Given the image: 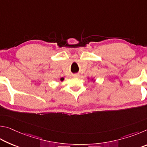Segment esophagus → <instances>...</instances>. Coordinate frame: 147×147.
<instances>
[{
  "label": "esophagus",
  "instance_id": "obj_1",
  "mask_svg": "<svg viewBox=\"0 0 147 147\" xmlns=\"http://www.w3.org/2000/svg\"><path fill=\"white\" fill-rule=\"evenodd\" d=\"M73 77H78L79 75H78V74H73Z\"/></svg>",
  "mask_w": 147,
  "mask_h": 147
}]
</instances>
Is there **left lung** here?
<instances>
[{"label": "left lung", "instance_id": "8db88e82", "mask_svg": "<svg viewBox=\"0 0 147 147\" xmlns=\"http://www.w3.org/2000/svg\"><path fill=\"white\" fill-rule=\"evenodd\" d=\"M91 80H92V81H93V82H94V81H95V80H94V78H93V79Z\"/></svg>", "mask_w": 147, "mask_h": 147}]
</instances>
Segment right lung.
<instances>
[{
	"label": "right lung",
	"mask_w": 147,
	"mask_h": 147,
	"mask_svg": "<svg viewBox=\"0 0 147 147\" xmlns=\"http://www.w3.org/2000/svg\"><path fill=\"white\" fill-rule=\"evenodd\" d=\"M59 80H60L61 82H62V81H63V80H64V78H63V77H62V78H61L60 79H59Z\"/></svg>",
	"instance_id": "1"
}]
</instances>
